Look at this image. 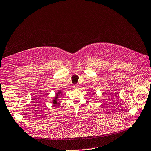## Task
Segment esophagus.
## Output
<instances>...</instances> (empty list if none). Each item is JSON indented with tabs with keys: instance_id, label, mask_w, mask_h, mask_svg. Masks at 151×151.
Listing matches in <instances>:
<instances>
[{
	"instance_id": "obj_1",
	"label": "esophagus",
	"mask_w": 151,
	"mask_h": 151,
	"mask_svg": "<svg viewBox=\"0 0 151 151\" xmlns=\"http://www.w3.org/2000/svg\"><path fill=\"white\" fill-rule=\"evenodd\" d=\"M79 86H78V85H75L74 86H73V88H76V89H79Z\"/></svg>"
}]
</instances>
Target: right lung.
<instances>
[{"label": "right lung", "mask_w": 151, "mask_h": 151, "mask_svg": "<svg viewBox=\"0 0 151 151\" xmlns=\"http://www.w3.org/2000/svg\"><path fill=\"white\" fill-rule=\"evenodd\" d=\"M62 96V92L60 91H58L55 94V97L53 98V99L52 101V102L54 104V105H56V104H58V101H59L58 98H59V96Z\"/></svg>", "instance_id": "add662e5"}]
</instances>
